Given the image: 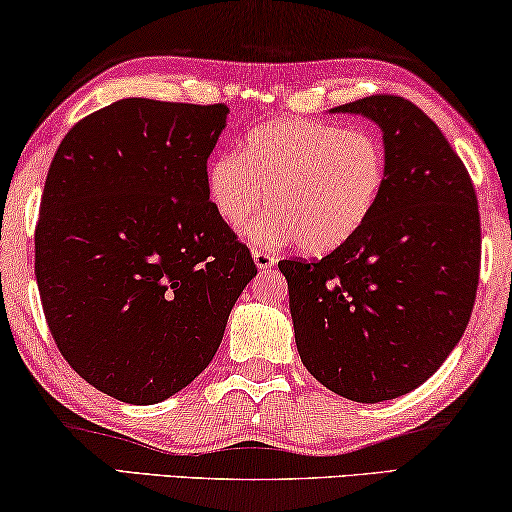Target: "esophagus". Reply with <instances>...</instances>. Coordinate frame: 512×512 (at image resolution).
<instances>
[{
  "label": "esophagus",
  "instance_id": "obj_1",
  "mask_svg": "<svg viewBox=\"0 0 512 512\" xmlns=\"http://www.w3.org/2000/svg\"><path fill=\"white\" fill-rule=\"evenodd\" d=\"M253 262H255V266L259 271H266V269H271L273 264H276V255H271V253H264V250H253Z\"/></svg>",
  "mask_w": 512,
  "mask_h": 512
}]
</instances>
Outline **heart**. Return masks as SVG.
I'll list each match as a JSON object with an SVG mask.
<instances>
[{
    "label": "heart",
    "mask_w": 512,
    "mask_h": 512,
    "mask_svg": "<svg viewBox=\"0 0 512 512\" xmlns=\"http://www.w3.org/2000/svg\"><path fill=\"white\" fill-rule=\"evenodd\" d=\"M387 183V153L378 134L334 122L285 118L253 127L241 153L206 167V194L222 222L246 225L259 246L301 241L308 253L341 248L376 213Z\"/></svg>",
    "instance_id": "obj_1"
}]
</instances>
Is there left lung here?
Instances as JSON below:
<instances>
[{
	"instance_id": "1",
	"label": "left lung",
	"mask_w": 512,
	"mask_h": 512,
	"mask_svg": "<svg viewBox=\"0 0 512 512\" xmlns=\"http://www.w3.org/2000/svg\"><path fill=\"white\" fill-rule=\"evenodd\" d=\"M376 122L387 183L362 232L318 262L278 264L290 290L301 362L327 390L359 403L413 392L469 325L480 273L471 176L436 122L408 99L336 106Z\"/></svg>"
}]
</instances>
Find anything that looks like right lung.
<instances>
[{
    "instance_id": "add662e5",
    "label": "right lung",
    "mask_w": 512,
    "mask_h": 512,
    "mask_svg": "<svg viewBox=\"0 0 512 512\" xmlns=\"http://www.w3.org/2000/svg\"><path fill=\"white\" fill-rule=\"evenodd\" d=\"M227 113L120 99L76 122L50 162L34 236L43 315L71 369L118 401L190 385L257 276L206 194Z\"/></svg>"
}]
</instances>
